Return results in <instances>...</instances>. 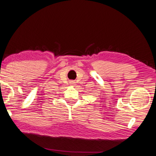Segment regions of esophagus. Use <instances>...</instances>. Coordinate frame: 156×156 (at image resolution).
Listing matches in <instances>:
<instances>
[{"label": "esophagus", "mask_w": 156, "mask_h": 156, "mask_svg": "<svg viewBox=\"0 0 156 156\" xmlns=\"http://www.w3.org/2000/svg\"><path fill=\"white\" fill-rule=\"evenodd\" d=\"M74 83H75L74 81H71V82H70V84H74Z\"/></svg>", "instance_id": "34e87169"}]
</instances>
